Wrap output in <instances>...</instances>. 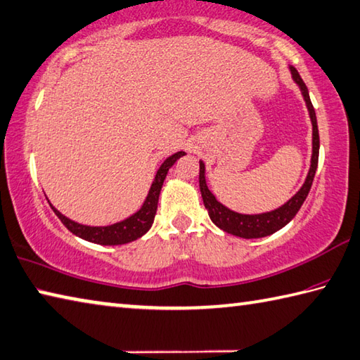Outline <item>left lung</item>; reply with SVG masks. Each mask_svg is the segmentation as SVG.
Instances as JSON below:
<instances>
[{"instance_id": "1", "label": "left lung", "mask_w": 360, "mask_h": 360, "mask_svg": "<svg viewBox=\"0 0 360 360\" xmlns=\"http://www.w3.org/2000/svg\"><path fill=\"white\" fill-rule=\"evenodd\" d=\"M290 72H291V78H293L297 87H300L304 101H306L310 122H311L310 167H309L306 181L302 183L300 191H297L293 198L288 199L279 208L271 210V212H266V213L243 214L238 212H233V210H230L226 205H222V203L214 198V194L210 191L208 185H207V179H205V162H203L202 160L199 161V165H200L199 186H200L203 205H205V208H207L210 219L213 221L214 226H218L221 230H224V232L235 235V236H240V238H246V240L263 238V236H268L271 233L277 232V230H281L282 227H285L287 224L295 218L296 213L300 212L301 205L304 203V200H306L307 194L310 191L311 183H314V177H315L316 166H318V153H320V134H318L316 114L314 110V105H311V101H310L307 86L304 84V81L300 77V73H297V70L293 65H290Z\"/></svg>"}]
</instances>
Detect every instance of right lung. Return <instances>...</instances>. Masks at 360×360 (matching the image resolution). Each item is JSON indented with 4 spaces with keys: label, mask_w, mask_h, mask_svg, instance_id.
I'll return each instance as SVG.
<instances>
[{
    "label": "right lung",
    "mask_w": 360,
    "mask_h": 360,
    "mask_svg": "<svg viewBox=\"0 0 360 360\" xmlns=\"http://www.w3.org/2000/svg\"><path fill=\"white\" fill-rule=\"evenodd\" d=\"M183 155L186 153L177 152L162 161V165L157 171V175H155L152 186L148 189L147 198L144 203L141 205V208L136 213H133L131 216H128V218L122 219L119 222H114L111 226H86V224H79L69 219L67 216L60 213L59 210L54 208L51 203L50 207L53 208L54 214L60 219V222H63L73 235H77L86 241L103 244V246H119V244L131 243L134 240L141 238L142 235H146L148 230H150L155 214H157L160 193H161L162 183H165V179L167 175V171L175 165V161L183 157Z\"/></svg>",
    "instance_id": "add662e5"
}]
</instances>
